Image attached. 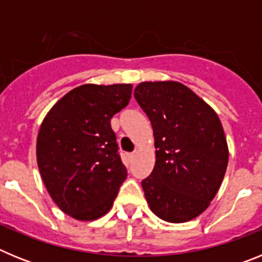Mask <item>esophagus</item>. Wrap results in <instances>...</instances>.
<instances>
[{
	"label": "esophagus",
	"mask_w": 262,
	"mask_h": 262,
	"mask_svg": "<svg viewBox=\"0 0 262 262\" xmlns=\"http://www.w3.org/2000/svg\"><path fill=\"white\" fill-rule=\"evenodd\" d=\"M135 156H136V152H131V154H128V159L131 160V161L135 159Z\"/></svg>",
	"instance_id": "obj_1"
}]
</instances>
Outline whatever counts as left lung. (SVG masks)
<instances>
[{
	"mask_svg": "<svg viewBox=\"0 0 262 262\" xmlns=\"http://www.w3.org/2000/svg\"><path fill=\"white\" fill-rule=\"evenodd\" d=\"M154 128L156 163L142 181L155 215L184 223L202 214L216 195L228 147L216 113L176 81L142 82L134 92Z\"/></svg>",
	"mask_w": 262,
	"mask_h": 262,
	"instance_id": "left-lung-1",
	"label": "left lung"
}]
</instances>
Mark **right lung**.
<instances>
[{"label": "right lung", "mask_w": 262, "mask_h": 262, "mask_svg": "<svg viewBox=\"0 0 262 262\" xmlns=\"http://www.w3.org/2000/svg\"><path fill=\"white\" fill-rule=\"evenodd\" d=\"M133 85H81L46 115L36 140L39 172L53 202L77 221L111 209L127 169L110 120L126 107Z\"/></svg>", "instance_id": "obj_1"}]
</instances>
